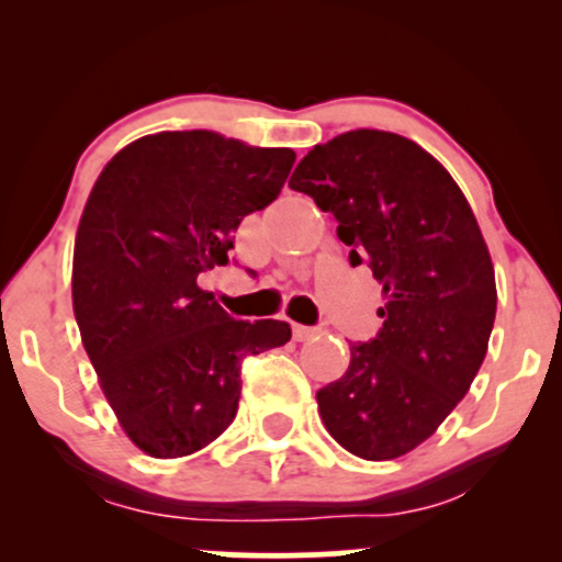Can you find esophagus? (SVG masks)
Masks as SVG:
<instances>
[{"label": "esophagus", "mask_w": 562, "mask_h": 562, "mask_svg": "<svg viewBox=\"0 0 562 562\" xmlns=\"http://www.w3.org/2000/svg\"><path fill=\"white\" fill-rule=\"evenodd\" d=\"M319 327H306V325H293V338L295 340H308L314 335H319Z\"/></svg>", "instance_id": "34e87169"}]
</instances>
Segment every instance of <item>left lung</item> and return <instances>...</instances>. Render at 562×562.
Wrapping results in <instances>:
<instances>
[{
  "label": "left lung",
  "instance_id": "obj_1",
  "mask_svg": "<svg viewBox=\"0 0 562 562\" xmlns=\"http://www.w3.org/2000/svg\"><path fill=\"white\" fill-rule=\"evenodd\" d=\"M290 187L338 218L351 267L383 285L378 338L351 344L317 391L327 434L362 460H396L470 391L496 314L494 263L468 198L417 142L357 128L314 145Z\"/></svg>",
  "mask_w": 562,
  "mask_h": 562
}]
</instances>
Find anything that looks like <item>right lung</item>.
Masks as SVG:
<instances>
[{
  "mask_svg": "<svg viewBox=\"0 0 562 562\" xmlns=\"http://www.w3.org/2000/svg\"><path fill=\"white\" fill-rule=\"evenodd\" d=\"M295 153L222 134L158 132L108 160L74 245V314L100 389L134 447L177 460L229 428L240 364L285 346L280 319H232L198 285L232 232L280 195Z\"/></svg>",
  "mask_w": 562,
  "mask_h": 562,
  "instance_id": "1",
  "label": "right lung"
}]
</instances>
